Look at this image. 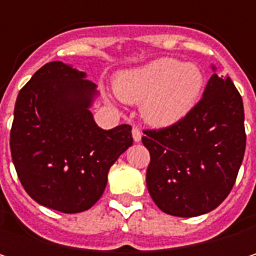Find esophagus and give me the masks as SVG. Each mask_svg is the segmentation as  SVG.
<instances>
[{"mask_svg": "<svg viewBox=\"0 0 256 256\" xmlns=\"http://www.w3.org/2000/svg\"><path fill=\"white\" fill-rule=\"evenodd\" d=\"M132 136H133V140H134V142H140V139H142V132L138 128H132Z\"/></svg>", "mask_w": 256, "mask_h": 256, "instance_id": "esophagus-1", "label": "esophagus"}]
</instances>
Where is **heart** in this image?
Returning a JSON list of instances; mask_svg holds the SVG:
<instances>
[{
  "instance_id": "heart-1",
  "label": "heart",
  "mask_w": 256,
  "mask_h": 256,
  "mask_svg": "<svg viewBox=\"0 0 256 256\" xmlns=\"http://www.w3.org/2000/svg\"><path fill=\"white\" fill-rule=\"evenodd\" d=\"M114 87L122 100L140 104V117L146 124L168 128L196 108L204 88V74L194 64L158 58L118 72Z\"/></svg>"
}]
</instances>
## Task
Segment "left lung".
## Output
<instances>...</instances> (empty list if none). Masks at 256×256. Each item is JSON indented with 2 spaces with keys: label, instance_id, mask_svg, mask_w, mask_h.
Returning a JSON list of instances; mask_svg holds the SVG:
<instances>
[{
  "label": "left lung",
  "instance_id": "1",
  "mask_svg": "<svg viewBox=\"0 0 256 256\" xmlns=\"http://www.w3.org/2000/svg\"><path fill=\"white\" fill-rule=\"evenodd\" d=\"M144 133L142 144L151 157L146 186L158 209L191 218L227 198L246 148L243 100L230 77L214 74L186 117Z\"/></svg>",
  "mask_w": 256,
  "mask_h": 256
}]
</instances>
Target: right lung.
Masks as SVG:
<instances>
[{
    "instance_id": "right-lung-1",
    "label": "right lung",
    "mask_w": 256,
    "mask_h": 256,
    "mask_svg": "<svg viewBox=\"0 0 256 256\" xmlns=\"http://www.w3.org/2000/svg\"><path fill=\"white\" fill-rule=\"evenodd\" d=\"M98 96L86 72L59 60L40 68L19 92L12 158L38 204L64 214L90 209L105 191L111 166L132 146L128 124H96L90 108Z\"/></svg>"
}]
</instances>
